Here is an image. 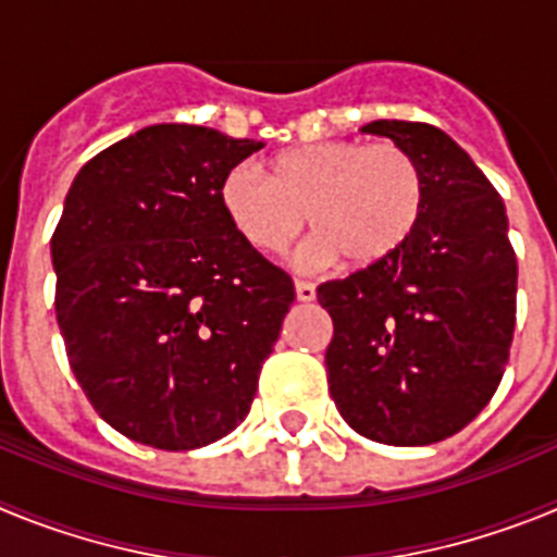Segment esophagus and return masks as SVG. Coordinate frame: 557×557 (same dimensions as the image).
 I'll list each match as a JSON object with an SVG mask.
<instances>
[{
	"instance_id": "esophagus-1",
	"label": "esophagus",
	"mask_w": 557,
	"mask_h": 557,
	"mask_svg": "<svg viewBox=\"0 0 557 557\" xmlns=\"http://www.w3.org/2000/svg\"><path fill=\"white\" fill-rule=\"evenodd\" d=\"M295 298L301 304L314 301V287L309 282H295Z\"/></svg>"
}]
</instances>
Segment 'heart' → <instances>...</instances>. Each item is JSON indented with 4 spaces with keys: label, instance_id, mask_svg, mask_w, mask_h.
Here are the masks:
<instances>
[{
    "label": "heart",
    "instance_id": "heart-1",
    "mask_svg": "<svg viewBox=\"0 0 557 557\" xmlns=\"http://www.w3.org/2000/svg\"><path fill=\"white\" fill-rule=\"evenodd\" d=\"M231 228L262 253H282L309 223L301 264L321 268L348 256L366 268L396 253L421 223L424 172L405 147L329 139L268 161V175L236 164L218 186Z\"/></svg>",
    "mask_w": 557,
    "mask_h": 557
}]
</instances>
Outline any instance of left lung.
<instances>
[{
    "instance_id": "1",
    "label": "left lung",
    "mask_w": 557,
    "mask_h": 557,
    "mask_svg": "<svg viewBox=\"0 0 557 557\" xmlns=\"http://www.w3.org/2000/svg\"><path fill=\"white\" fill-rule=\"evenodd\" d=\"M359 131L410 152L426 200L396 253L318 287L334 323L329 391L348 426L376 444H437L480 416L508 366L519 275L508 214L441 127L376 120Z\"/></svg>"
}]
</instances>
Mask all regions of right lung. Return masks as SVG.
<instances>
[{
  "mask_svg": "<svg viewBox=\"0 0 557 557\" xmlns=\"http://www.w3.org/2000/svg\"><path fill=\"white\" fill-rule=\"evenodd\" d=\"M262 147L164 122L69 186L52 234L58 326L91 407L136 444L200 449L248 416L295 289L231 228L218 186Z\"/></svg>",
  "mask_w": 557,
  "mask_h": 557,
  "instance_id": "add662e5",
  "label": "right lung"
}]
</instances>
